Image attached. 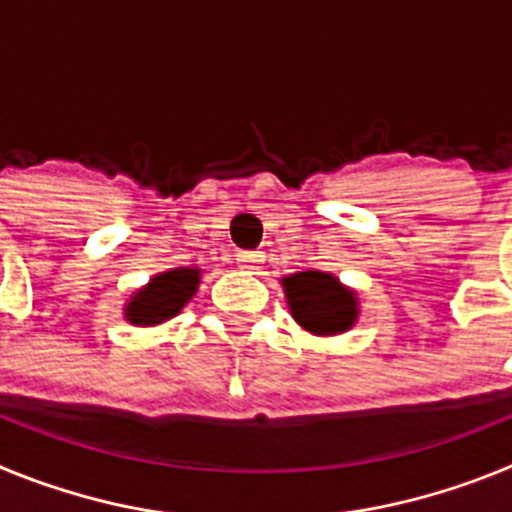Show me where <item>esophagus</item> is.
<instances>
[{"label":"esophagus","mask_w":512,"mask_h":512,"mask_svg":"<svg viewBox=\"0 0 512 512\" xmlns=\"http://www.w3.org/2000/svg\"><path fill=\"white\" fill-rule=\"evenodd\" d=\"M261 261H264V253L261 251H241L238 253V259H235V264L246 271H253V269H259Z\"/></svg>","instance_id":"esophagus-1"}]
</instances>
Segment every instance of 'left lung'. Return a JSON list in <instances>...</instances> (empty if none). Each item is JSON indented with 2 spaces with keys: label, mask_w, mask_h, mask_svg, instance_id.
<instances>
[{
  "label": "left lung",
  "mask_w": 512,
  "mask_h": 512,
  "mask_svg": "<svg viewBox=\"0 0 512 512\" xmlns=\"http://www.w3.org/2000/svg\"><path fill=\"white\" fill-rule=\"evenodd\" d=\"M289 315L312 336L328 338L346 333L361 315L356 289L346 287L330 271L307 269L282 277Z\"/></svg>",
  "instance_id": "1"
}]
</instances>
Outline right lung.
Returning <instances> with one entry per match:
<instances>
[{"instance_id":"add662e5","label":"right lung","mask_w":512,"mask_h":512,"mask_svg":"<svg viewBox=\"0 0 512 512\" xmlns=\"http://www.w3.org/2000/svg\"><path fill=\"white\" fill-rule=\"evenodd\" d=\"M202 269L200 266H174V269L158 271L135 289L130 300L122 307V315L130 325L138 328H153L166 320L176 318L189 300L197 295Z\"/></svg>"}]
</instances>
